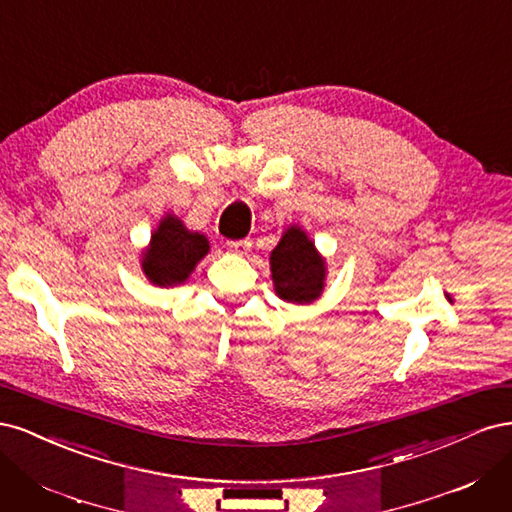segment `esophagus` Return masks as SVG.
Instances as JSON below:
<instances>
[{"mask_svg":"<svg viewBox=\"0 0 512 512\" xmlns=\"http://www.w3.org/2000/svg\"><path fill=\"white\" fill-rule=\"evenodd\" d=\"M250 247H252V243L247 241V239H239V241H228V250L230 252H235V254H247L250 252Z\"/></svg>","mask_w":512,"mask_h":512,"instance_id":"34e87169","label":"esophagus"}]
</instances>
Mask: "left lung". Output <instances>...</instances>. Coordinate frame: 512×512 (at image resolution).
I'll return each instance as SVG.
<instances>
[{
	"label": "left lung",
	"instance_id": "obj_1",
	"mask_svg": "<svg viewBox=\"0 0 512 512\" xmlns=\"http://www.w3.org/2000/svg\"><path fill=\"white\" fill-rule=\"evenodd\" d=\"M275 294L288 303H314L327 280V262L299 226H290L271 252Z\"/></svg>",
	"mask_w": 512,
	"mask_h": 512
}]
</instances>
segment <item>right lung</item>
Wrapping results in <instances>:
<instances>
[{"instance_id":"1","label":"right lung","mask_w":512,"mask_h":512,"mask_svg":"<svg viewBox=\"0 0 512 512\" xmlns=\"http://www.w3.org/2000/svg\"><path fill=\"white\" fill-rule=\"evenodd\" d=\"M207 252V237L188 230L177 215L168 213L160 220L149 247L143 252V273L156 286H177L188 280L196 262L203 260Z\"/></svg>"}]
</instances>
